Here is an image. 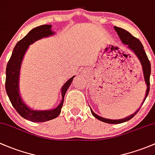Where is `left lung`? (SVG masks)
Wrapping results in <instances>:
<instances>
[{"label":"left lung","mask_w":155,"mask_h":155,"mask_svg":"<svg viewBox=\"0 0 155 155\" xmlns=\"http://www.w3.org/2000/svg\"><path fill=\"white\" fill-rule=\"evenodd\" d=\"M114 29L117 32L118 35H119V38L121 39L122 42L123 44L126 45L127 46L129 49L132 51L134 52V54L137 56V57L140 60V63H141L142 66H143V74H144V79L146 81V86H147V89H146V97L144 98V101L146 100V97L148 96L149 92L150 89V74H151V64H150V61L148 58L147 55H146V52H145L144 48H143V45L140 42V41L138 39L134 36H132L129 32H127V30L122 29V28H118V27H114ZM140 107L135 112L134 114L130 115L128 117H126L125 119H117V120H112V119H104V118L101 117V116H98L97 114H95L93 111L91 110V113H92L94 116H95L96 119H98V120L102 121L104 122H106V123L109 124H120L122 122H127V121L131 119L135 115L138 113L139 110L140 109Z\"/></svg>","instance_id":"obj_1"}]
</instances>
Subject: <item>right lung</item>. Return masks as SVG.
Instances as JSON below:
<instances>
[{
  "mask_svg": "<svg viewBox=\"0 0 155 155\" xmlns=\"http://www.w3.org/2000/svg\"><path fill=\"white\" fill-rule=\"evenodd\" d=\"M51 25H48L36 27L30 30L23 39L18 41L14 48L12 56L8 61L6 68L5 87L9 101L20 116L31 122H46V121L55 119L60 115L63 101H64L65 94L74 77L73 76L72 78H70L63 86L61 89V103L57 108L51 110H33L26 106L21 98L18 92V78L21 64L24 55L30 44L36 42L38 39L54 34V32L51 31Z\"/></svg>",
  "mask_w": 155,
  "mask_h": 155,
  "instance_id": "1",
  "label": "right lung"
}]
</instances>
